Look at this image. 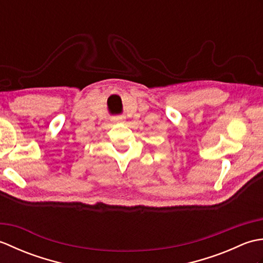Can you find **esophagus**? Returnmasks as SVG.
I'll return each instance as SVG.
<instances>
[{
	"label": "esophagus",
	"mask_w": 263,
	"mask_h": 263,
	"mask_svg": "<svg viewBox=\"0 0 263 263\" xmlns=\"http://www.w3.org/2000/svg\"><path fill=\"white\" fill-rule=\"evenodd\" d=\"M124 120H125L124 116H117V117H114L111 121H113L114 123H122V122H124Z\"/></svg>",
	"instance_id": "1"
}]
</instances>
